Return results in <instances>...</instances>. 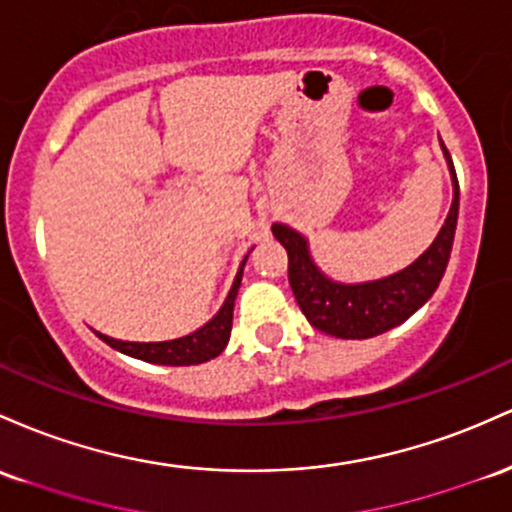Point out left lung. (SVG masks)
<instances>
[{
	"label": "left lung",
	"mask_w": 512,
	"mask_h": 512,
	"mask_svg": "<svg viewBox=\"0 0 512 512\" xmlns=\"http://www.w3.org/2000/svg\"><path fill=\"white\" fill-rule=\"evenodd\" d=\"M452 176V205L438 237L411 266L367 283H338L314 263L309 241L297 229L273 225V237L287 251V278L302 314L314 329L336 338H372L404 324L438 290L455 241L459 217V181L452 157L442 145Z\"/></svg>",
	"instance_id": "8db88e82"
}]
</instances>
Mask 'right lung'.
<instances>
[{
  "label": "right lung",
  "mask_w": 512,
  "mask_h": 512,
  "mask_svg": "<svg viewBox=\"0 0 512 512\" xmlns=\"http://www.w3.org/2000/svg\"><path fill=\"white\" fill-rule=\"evenodd\" d=\"M246 258L249 256H244V261H241L237 278H234V285L232 290H229L222 309L208 321V324L200 326L198 331L188 333V336L174 338V341H152V343L118 341V338L103 336V333H99L101 341H106L108 346L120 350V353L130 355V358L145 360V363H157V365H198V363H208V360L217 358V355L227 348L229 333H232L234 300H237Z\"/></svg>",
  "instance_id": "1"
}]
</instances>
